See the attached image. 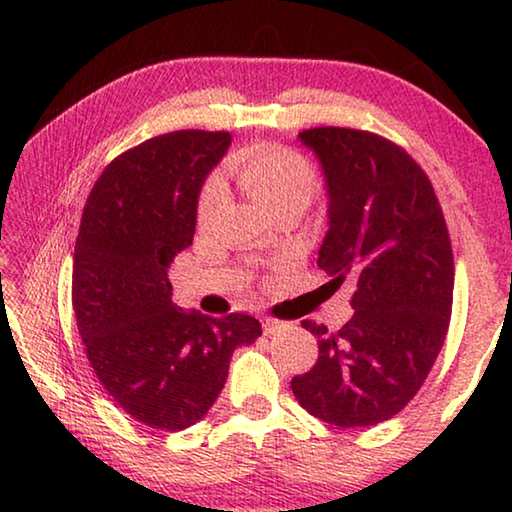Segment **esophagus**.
<instances>
[{
  "label": "esophagus",
  "mask_w": 512,
  "mask_h": 512,
  "mask_svg": "<svg viewBox=\"0 0 512 512\" xmlns=\"http://www.w3.org/2000/svg\"><path fill=\"white\" fill-rule=\"evenodd\" d=\"M262 326H264V332H275V330L285 328L287 323L280 319H273V316H269V314H262Z\"/></svg>",
  "instance_id": "34e87169"
}]
</instances>
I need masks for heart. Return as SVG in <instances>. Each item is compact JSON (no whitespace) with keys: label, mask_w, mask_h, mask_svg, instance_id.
<instances>
[{"label":"heart","mask_w":512,"mask_h":512,"mask_svg":"<svg viewBox=\"0 0 512 512\" xmlns=\"http://www.w3.org/2000/svg\"><path fill=\"white\" fill-rule=\"evenodd\" d=\"M232 170L237 175L241 189L259 205L278 212L280 207L294 202H310L316 191V173L303 154L289 148H264L243 150L232 159ZM227 189L218 175H209L198 193V216H214L225 205Z\"/></svg>","instance_id":"obj_1"}]
</instances>
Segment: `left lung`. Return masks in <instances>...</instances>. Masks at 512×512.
Wrapping results in <instances>:
<instances>
[{
  "instance_id": "8db88e82",
  "label": "left lung",
  "mask_w": 512,
  "mask_h": 512,
  "mask_svg": "<svg viewBox=\"0 0 512 512\" xmlns=\"http://www.w3.org/2000/svg\"><path fill=\"white\" fill-rule=\"evenodd\" d=\"M298 139L321 161L328 234L319 269L351 280L353 316L319 342L314 367L294 376L296 401L326 424L376 426L408 405L442 351L453 303V253L428 175L399 145L348 127Z\"/></svg>"
}]
</instances>
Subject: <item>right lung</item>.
<instances>
[{
	"mask_svg": "<svg viewBox=\"0 0 512 512\" xmlns=\"http://www.w3.org/2000/svg\"><path fill=\"white\" fill-rule=\"evenodd\" d=\"M230 143L200 129L154 136L104 168L81 216L72 310L88 362L127 415L161 431L205 417L234 348L262 335L255 316L214 319L170 298L168 266L191 246L198 193Z\"/></svg>",
	"mask_w": 512,
	"mask_h": 512,
	"instance_id": "add662e5",
	"label": "right lung"
}]
</instances>
